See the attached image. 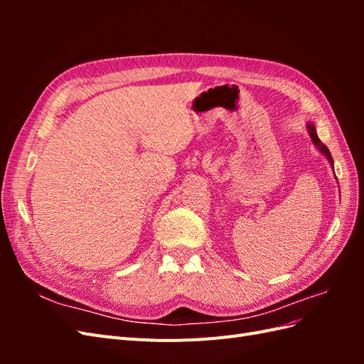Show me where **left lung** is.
Returning a JSON list of instances; mask_svg holds the SVG:
<instances>
[{"instance_id":"1","label":"left lung","mask_w":364,"mask_h":364,"mask_svg":"<svg viewBox=\"0 0 364 364\" xmlns=\"http://www.w3.org/2000/svg\"><path fill=\"white\" fill-rule=\"evenodd\" d=\"M306 127H308V132H310V136H311V139H313V142H314V144L318 147V150H321L322 153H323V155L326 156V159L329 161V164H334L333 162V156H331V153H329V150H328V147L323 144V142L321 141V139H318V136H317V134H316V127L310 123V124H306Z\"/></svg>"}]
</instances>
